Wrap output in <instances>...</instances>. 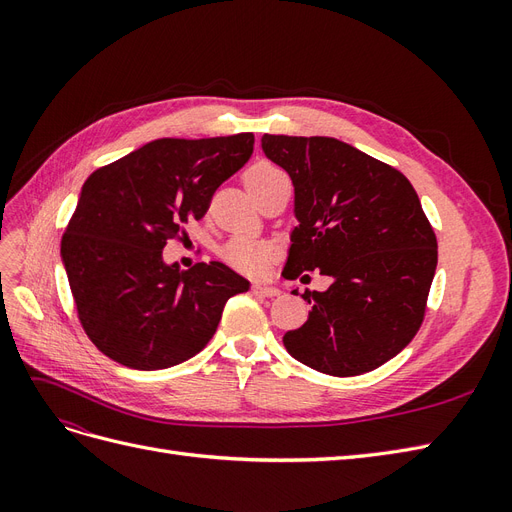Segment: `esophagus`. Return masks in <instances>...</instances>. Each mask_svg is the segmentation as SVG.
<instances>
[{
    "mask_svg": "<svg viewBox=\"0 0 512 512\" xmlns=\"http://www.w3.org/2000/svg\"><path fill=\"white\" fill-rule=\"evenodd\" d=\"M252 290H254V294H258V297H267V299L277 297V294H280V288L271 286V284H262V282H256L252 286Z\"/></svg>",
    "mask_w": 512,
    "mask_h": 512,
    "instance_id": "34e87169",
    "label": "esophagus"
}]
</instances>
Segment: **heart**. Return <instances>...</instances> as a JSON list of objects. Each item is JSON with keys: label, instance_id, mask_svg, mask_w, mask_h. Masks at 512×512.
<instances>
[{"label": "heart", "instance_id": "b5f03b06", "mask_svg": "<svg viewBox=\"0 0 512 512\" xmlns=\"http://www.w3.org/2000/svg\"><path fill=\"white\" fill-rule=\"evenodd\" d=\"M280 177H286L284 170H280L271 162H258V164L247 168L245 185H247V190L254 192L256 188H260V185H265V183H269L273 179H280ZM220 256L237 271L258 273L267 267V262L271 258V247L256 241V239H250V237H232L228 243L222 245Z\"/></svg>", "mask_w": 512, "mask_h": 512}]
</instances>
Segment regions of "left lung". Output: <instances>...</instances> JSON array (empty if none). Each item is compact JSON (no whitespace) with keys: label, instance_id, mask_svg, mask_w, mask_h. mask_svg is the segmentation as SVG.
<instances>
[{"label":"left lung","instance_id":"8db88e82","mask_svg":"<svg viewBox=\"0 0 512 512\" xmlns=\"http://www.w3.org/2000/svg\"><path fill=\"white\" fill-rule=\"evenodd\" d=\"M265 156L294 185L284 277L320 269L331 286L305 290L309 318L284 335L303 365L348 378L404 350L425 318L438 241L397 168L329 136H262ZM309 277V275H301Z\"/></svg>","mask_w":512,"mask_h":512}]
</instances>
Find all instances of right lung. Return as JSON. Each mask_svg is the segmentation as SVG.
<instances>
[{"label": "right lung", "mask_w": 512, "mask_h": 512, "mask_svg": "<svg viewBox=\"0 0 512 512\" xmlns=\"http://www.w3.org/2000/svg\"><path fill=\"white\" fill-rule=\"evenodd\" d=\"M252 151V132L158 138L87 177L61 262L83 329L108 359L143 371L188 361L209 344L226 301L250 288L222 262L181 271L162 250L203 218Z\"/></svg>", "instance_id": "add662e5"}]
</instances>
